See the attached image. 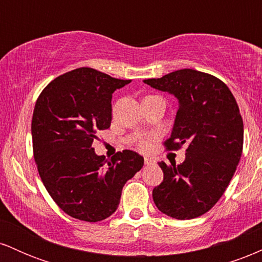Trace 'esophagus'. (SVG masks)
Returning <instances> with one entry per match:
<instances>
[{
    "mask_svg": "<svg viewBox=\"0 0 262 262\" xmlns=\"http://www.w3.org/2000/svg\"><path fill=\"white\" fill-rule=\"evenodd\" d=\"M144 162H145V165L150 166V165L155 164V160H154V159H151V158H145V159H144Z\"/></svg>",
    "mask_w": 262,
    "mask_h": 262,
    "instance_id": "1",
    "label": "esophagus"
}]
</instances>
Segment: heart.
Here are the masks:
<instances>
[{
    "mask_svg": "<svg viewBox=\"0 0 262 262\" xmlns=\"http://www.w3.org/2000/svg\"><path fill=\"white\" fill-rule=\"evenodd\" d=\"M150 140L149 139H141L139 141V149L141 150V151H148V150L150 149Z\"/></svg>",
    "mask_w": 262,
    "mask_h": 262,
    "instance_id": "obj_1",
    "label": "heart"
}]
</instances>
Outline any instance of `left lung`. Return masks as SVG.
Listing matches in <instances>:
<instances>
[{"label":"left lung","instance_id":"obj_1","mask_svg":"<svg viewBox=\"0 0 262 262\" xmlns=\"http://www.w3.org/2000/svg\"><path fill=\"white\" fill-rule=\"evenodd\" d=\"M144 82L179 100L165 148L170 151L187 145L182 164L159 162L164 181L152 189V200L169 217H200L218 202L239 164L244 143L239 106L223 81L192 69Z\"/></svg>","mask_w":262,"mask_h":262}]
</instances>
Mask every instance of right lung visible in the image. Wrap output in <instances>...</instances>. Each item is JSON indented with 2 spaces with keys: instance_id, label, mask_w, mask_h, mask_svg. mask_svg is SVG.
I'll return each mask as SVG.
<instances>
[{
  "instance_id": "1",
  "label": "right lung",
  "mask_w": 262,
  "mask_h": 262,
  "mask_svg": "<svg viewBox=\"0 0 262 262\" xmlns=\"http://www.w3.org/2000/svg\"><path fill=\"white\" fill-rule=\"evenodd\" d=\"M130 80L79 68L54 79L39 95L32 118L33 154L54 202L70 217L100 222L112 215L122 188L144 165L132 150L96 155L97 132L110 128L112 93Z\"/></svg>"
}]
</instances>
